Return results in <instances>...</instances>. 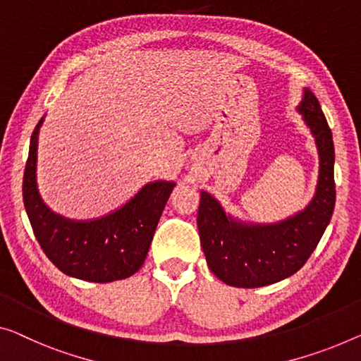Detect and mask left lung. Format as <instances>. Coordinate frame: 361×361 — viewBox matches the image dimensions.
I'll return each mask as SVG.
<instances>
[{
    "mask_svg": "<svg viewBox=\"0 0 361 361\" xmlns=\"http://www.w3.org/2000/svg\"><path fill=\"white\" fill-rule=\"evenodd\" d=\"M313 134L319 157L314 196L303 211L276 224H252L225 212L211 192L201 191L197 228L209 269L238 288H256L283 281L300 271L316 250L336 206L334 142L314 94L303 89L297 106Z\"/></svg>",
    "mask_w": 361,
    "mask_h": 361,
    "instance_id": "left-lung-1",
    "label": "left lung"
}]
</instances>
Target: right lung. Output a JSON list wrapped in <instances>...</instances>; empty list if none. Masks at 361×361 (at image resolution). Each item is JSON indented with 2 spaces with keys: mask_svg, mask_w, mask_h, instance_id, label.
I'll use <instances>...</instances> for the list:
<instances>
[{
  "mask_svg": "<svg viewBox=\"0 0 361 361\" xmlns=\"http://www.w3.org/2000/svg\"><path fill=\"white\" fill-rule=\"evenodd\" d=\"M43 121L45 116L32 133L23 183L25 212L43 252L63 274L80 281L105 283L133 276L146 261L176 183H147L126 204L102 217H63L43 202L37 188V149Z\"/></svg>",
  "mask_w": 361,
  "mask_h": 361,
  "instance_id": "1",
  "label": "right lung"
}]
</instances>
